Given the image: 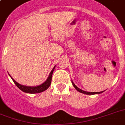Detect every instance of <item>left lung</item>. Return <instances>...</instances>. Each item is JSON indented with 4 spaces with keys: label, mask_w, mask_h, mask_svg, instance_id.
Returning a JSON list of instances; mask_svg holds the SVG:
<instances>
[{
    "label": "left lung",
    "mask_w": 125,
    "mask_h": 125,
    "mask_svg": "<svg viewBox=\"0 0 125 125\" xmlns=\"http://www.w3.org/2000/svg\"><path fill=\"white\" fill-rule=\"evenodd\" d=\"M72 83L73 85V86L74 87V88L77 90L78 91H79L80 93H83V94H86V95H95V94H100V93H102L103 92H104V91H100V92H87V91H83V90H82V89H80V88H78L77 86H76L75 84L74 83V82H73L72 80Z\"/></svg>",
    "instance_id": "8db88e82"
}]
</instances>
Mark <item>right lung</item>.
Wrapping results in <instances>:
<instances>
[{
    "label": "right lung",
    "instance_id": "obj_1",
    "mask_svg": "<svg viewBox=\"0 0 125 125\" xmlns=\"http://www.w3.org/2000/svg\"><path fill=\"white\" fill-rule=\"evenodd\" d=\"M55 67L56 66L54 67V68L52 69V71H51V72L50 73V74H49V76H48V78H47V79L46 80V81H45V82H43L42 84L38 85V86H26V85H21L20 83H19L18 82H17L10 75V74H9V75H10V76L11 78V79H12V80L13 81V82L15 83V85H16L21 91H23V92H25V93H39L45 91V90L48 89L49 86H50V85H51V80H52V76L53 71L54 70Z\"/></svg>",
    "mask_w": 125,
    "mask_h": 125
}]
</instances>
